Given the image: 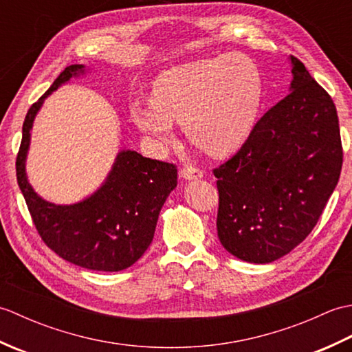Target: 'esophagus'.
I'll use <instances>...</instances> for the list:
<instances>
[{
	"label": "esophagus",
	"mask_w": 352,
	"mask_h": 352,
	"mask_svg": "<svg viewBox=\"0 0 352 352\" xmlns=\"http://www.w3.org/2000/svg\"><path fill=\"white\" fill-rule=\"evenodd\" d=\"M180 175L183 180L186 182H193V180H199V178H203V170H199L198 168H193V166H186L182 169Z\"/></svg>",
	"instance_id": "1"
}]
</instances>
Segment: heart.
Returning a JSON list of instances; mask_svg holds the SVG:
<instances>
[{
  "mask_svg": "<svg viewBox=\"0 0 352 352\" xmlns=\"http://www.w3.org/2000/svg\"><path fill=\"white\" fill-rule=\"evenodd\" d=\"M261 104L258 66L228 52L160 74L151 87V104H134L130 113L134 125L157 146L174 142L178 122L193 144L213 155H227L248 140Z\"/></svg>",
  "mask_w": 352,
  "mask_h": 352,
  "instance_id": "heart-1",
  "label": "heart"
}]
</instances>
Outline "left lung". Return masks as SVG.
I'll return each instance as SVG.
<instances>
[{
  "label": "left lung",
  "mask_w": 352,
  "mask_h": 352,
  "mask_svg": "<svg viewBox=\"0 0 352 352\" xmlns=\"http://www.w3.org/2000/svg\"><path fill=\"white\" fill-rule=\"evenodd\" d=\"M289 95L267 110L237 154L214 169L218 237L248 263L286 256L315 228L342 169L336 106L290 56Z\"/></svg>",
  "instance_id": "obj_1"
}]
</instances>
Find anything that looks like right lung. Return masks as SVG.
<instances>
[{"instance_id": "obj_1", "label": "right lung", "mask_w": 352, "mask_h": 352, "mask_svg": "<svg viewBox=\"0 0 352 352\" xmlns=\"http://www.w3.org/2000/svg\"><path fill=\"white\" fill-rule=\"evenodd\" d=\"M89 71L85 65L68 66L30 107L22 125L16 177L42 241L57 256L91 271L118 272L136 263L151 245L162 207L177 188L174 164L121 149L100 188L74 204L43 199L30 184L25 169L33 124L45 100Z\"/></svg>"}]
</instances>
